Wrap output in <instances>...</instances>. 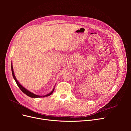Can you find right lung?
Wrapping results in <instances>:
<instances>
[{
	"label": "right lung",
	"instance_id": "obj_1",
	"mask_svg": "<svg viewBox=\"0 0 131 131\" xmlns=\"http://www.w3.org/2000/svg\"><path fill=\"white\" fill-rule=\"evenodd\" d=\"M11 71H12V74H13V78L14 79H15V80L16 81V84L17 85V86H18V88H19V89H20L22 92L24 93L25 94H26V95H27L28 96H29L30 97H31V98H40V97H47V96H50L51 94H52V93L53 92V91H54V88H53V90L51 91V92L47 94L46 95H45V96H39V95H37V94H35L34 93H32V92H30V91H29L28 90H27L26 88H25L24 87H23L20 84H19V82L17 81V80L16 79V78L15 76V74H14V70H13V65L11 64Z\"/></svg>",
	"mask_w": 131,
	"mask_h": 131
}]
</instances>
